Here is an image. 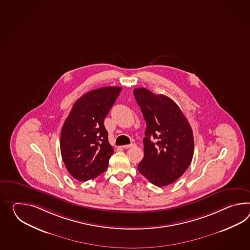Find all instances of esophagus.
Wrapping results in <instances>:
<instances>
[{"mask_svg":"<svg viewBox=\"0 0 250 250\" xmlns=\"http://www.w3.org/2000/svg\"><path fill=\"white\" fill-rule=\"evenodd\" d=\"M134 146V144H130V145H125V146H124V148L125 149H128V148H131V147Z\"/></svg>","mask_w":250,"mask_h":250,"instance_id":"34e87169","label":"esophagus"}]
</instances>
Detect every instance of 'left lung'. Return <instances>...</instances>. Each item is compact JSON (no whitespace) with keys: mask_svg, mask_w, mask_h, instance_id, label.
I'll use <instances>...</instances> for the list:
<instances>
[{"mask_svg":"<svg viewBox=\"0 0 250 250\" xmlns=\"http://www.w3.org/2000/svg\"><path fill=\"white\" fill-rule=\"evenodd\" d=\"M134 95L146 122L145 156L138 170L155 186L171 184L186 171L193 157L191 127L170 98L144 87L134 88Z\"/></svg>","mask_w":250,"mask_h":250,"instance_id":"left-lung-1","label":"left lung"}]
</instances>
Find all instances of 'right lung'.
<instances>
[{"mask_svg": "<svg viewBox=\"0 0 250 250\" xmlns=\"http://www.w3.org/2000/svg\"><path fill=\"white\" fill-rule=\"evenodd\" d=\"M122 87L104 86L85 93L74 104L61 134L62 160L80 181L95 179L107 169L114 152L104 120Z\"/></svg>", "mask_w": 250, "mask_h": 250, "instance_id": "obj_1", "label": "right lung"}]
</instances>
